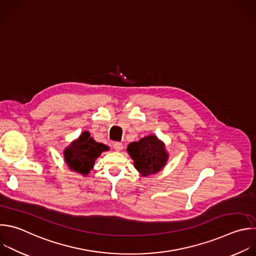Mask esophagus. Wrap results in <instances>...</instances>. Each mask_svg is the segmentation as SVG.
Returning <instances> with one entry per match:
<instances>
[{
    "label": "esophagus",
    "instance_id": "1",
    "mask_svg": "<svg viewBox=\"0 0 256 256\" xmlns=\"http://www.w3.org/2000/svg\"><path fill=\"white\" fill-rule=\"evenodd\" d=\"M114 150H116V152H120L124 146H122V142H114Z\"/></svg>",
    "mask_w": 256,
    "mask_h": 256
}]
</instances>
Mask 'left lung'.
I'll return each instance as SVG.
<instances>
[{"label":"left lung","instance_id":"8db88e82","mask_svg":"<svg viewBox=\"0 0 256 256\" xmlns=\"http://www.w3.org/2000/svg\"><path fill=\"white\" fill-rule=\"evenodd\" d=\"M126 150L134 160V166L142 177L158 174L168 160L166 144L154 134L142 138L138 142H130Z\"/></svg>","mask_w":256,"mask_h":256}]
</instances>
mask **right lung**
<instances>
[{
  "mask_svg": "<svg viewBox=\"0 0 256 256\" xmlns=\"http://www.w3.org/2000/svg\"><path fill=\"white\" fill-rule=\"evenodd\" d=\"M108 150H110V146L96 142L86 130L64 148L63 156L69 170L85 177L90 173L102 152Z\"/></svg>",
  "mask_w": 256,
  "mask_h": 256,
  "instance_id": "right-lung-1",
  "label": "right lung"
}]
</instances>
